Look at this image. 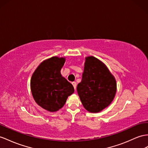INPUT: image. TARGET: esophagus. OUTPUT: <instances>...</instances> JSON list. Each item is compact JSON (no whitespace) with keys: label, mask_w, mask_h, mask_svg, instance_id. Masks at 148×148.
Masks as SVG:
<instances>
[{"label":"esophagus","mask_w":148,"mask_h":148,"mask_svg":"<svg viewBox=\"0 0 148 148\" xmlns=\"http://www.w3.org/2000/svg\"><path fill=\"white\" fill-rule=\"evenodd\" d=\"M72 84H73V86H74V89H75V90L76 89V86H77L76 82H72Z\"/></svg>","instance_id":"34e87169"}]
</instances>
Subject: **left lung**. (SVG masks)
Returning <instances> with one entry per match:
<instances>
[{
  "mask_svg": "<svg viewBox=\"0 0 148 148\" xmlns=\"http://www.w3.org/2000/svg\"><path fill=\"white\" fill-rule=\"evenodd\" d=\"M83 106L99 112L111 103L116 92L114 77L105 64L93 56L86 58L82 81L77 86Z\"/></svg>",
  "mask_w": 148,
  "mask_h": 148,
  "instance_id": "1",
  "label": "left lung"
}]
</instances>
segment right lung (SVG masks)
<instances>
[{"label": "right lung", "mask_w": 148, "mask_h": 148, "mask_svg": "<svg viewBox=\"0 0 148 148\" xmlns=\"http://www.w3.org/2000/svg\"><path fill=\"white\" fill-rule=\"evenodd\" d=\"M65 58L52 57L44 60L33 73L31 80L32 96L36 103L50 112H56L65 104L74 92L73 86L60 74Z\"/></svg>", "instance_id": "right-lung-1"}]
</instances>
